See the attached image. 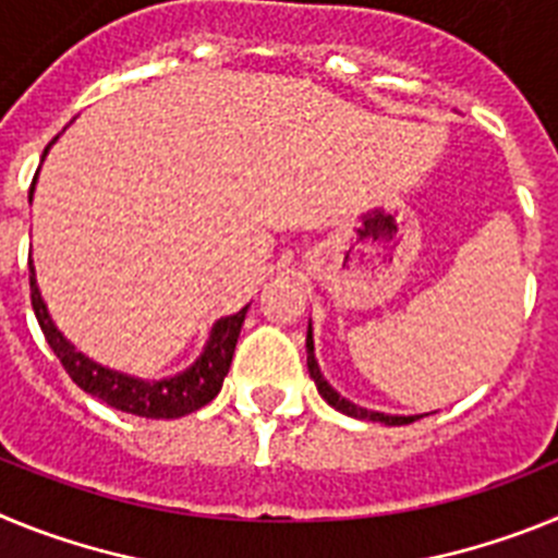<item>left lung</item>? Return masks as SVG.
<instances>
[{
	"mask_svg": "<svg viewBox=\"0 0 558 558\" xmlns=\"http://www.w3.org/2000/svg\"><path fill=\"white\" fill-rule=\"evenodd\" d=\"M307 368H310V377H313L315 386H318V393L327 399L335 411L347 413V416L366 418V422H383V425H411V422H416L418 418V416H391V413L366 411V408L354 405V402H349V399L340 397V393L329 386L327 379H324L322 368H318V360H315V347H313V327H307Z\"/></svg>",
	"mask_w": 558,
	"mask_h": 558,
	"instance_id": "1",
	"label": "left lung"
}]
</instances>
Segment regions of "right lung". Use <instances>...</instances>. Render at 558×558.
I'll list each match as a JSON object with an SVG mask.
<instances>
[{
    "label": "right lung",
    "instance_id": "1",
    "mask_svg": "<svg viewBox=\"0 0 558 558\" xmlns=\"http://www.w3.org/2000/svg\"><path fill=\"white\" fill-rule=\"evenodd\" d=\"M33 184H36V179H33ZM29 302H33V310H36L38 327H41L49 349L61 360V366L66 368L69 377L75 379L86 393L102 399L106 405L145 418L186 416V413L198 411V408H204L206 402L218 397L220 388H223V377L229 374L231 357H234V347L236 338H240V329H243L245 313H248V307H243L240 313L220 318L211 327L204 354L186 372L167 379H140L100 366V363H95L83 352H77L63 338V332H58V327L47 313V304H44L41 293H38L33 263H29Z\"/></svg>",
    "mask_w": 558,
    "mask_h": 558
}]
</instances>
